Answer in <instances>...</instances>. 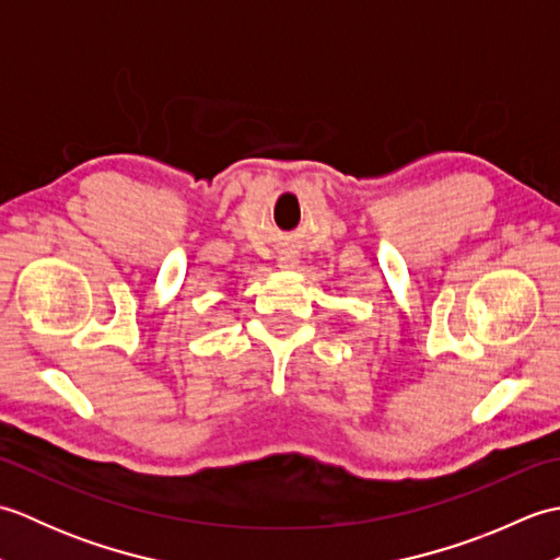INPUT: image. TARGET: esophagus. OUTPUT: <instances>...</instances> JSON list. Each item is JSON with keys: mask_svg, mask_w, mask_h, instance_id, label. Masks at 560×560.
Returning a JSON list of instances; mask_svg holds the SVG:
<instances>
[{"mask_svg": "<svg viewBox=\"0 0 560 560\" xmlns=\"http://www.w3.org/2000/svg\"><path fill=\"white\" fill-rule=\"evenodd\" d=\"M299 253H295V249H281L279 253V257H277V265L281 267V269H293V267H299Z\"/></svg>", "mask_w": 560, "mask_h": 560, "instance_id": "obj_1", "label": "esophagus"}]
</instances>
